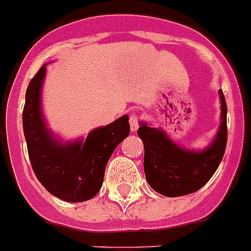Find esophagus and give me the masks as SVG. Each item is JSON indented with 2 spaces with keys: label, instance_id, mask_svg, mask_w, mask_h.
Returning <instances> with one entry per match:
<instances>
[{
  "label": "esophagus",
  "instance_id": "1",
  "mask_svg": "<svg viewBox=\"0 0 251 251\" xmlns=\"http://www.w3.org/2000/svg\"><path fill=\"white\" fill-rule=\"evenodd\" d=\"M139 116L136 115V113H131L129 117V122H130V130L131 131H136L138 129V126H139Z\"/></svg>",
  "mask_w": 251,
  "mask_h": 251
}]
</instances>
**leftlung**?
<instances>
[{
    "label": "left lung",
    "instance_id": "left-lung-1",
    "mask_svg": "<svg viewBox=\"0 0 251 251\" xmlns=\"http://www.w3.org/2000/svg\"><path fill=\"white\" fill-rule=\"evenodd\" d=\"M222 124L215 140L202 152H188L174 144L161 130L142 124L138 135L144 144V173L156 192L168 197L189 195L202 188L217 172L227 146V103L223 91Z\"/></svg>",
    "mask_w": 251,
    "mask_h": 251
}]
</instances>
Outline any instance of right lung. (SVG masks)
I'll use <instances>...</instances> for the list:
<instances>
[{
	"instance_id": "right-lung-1",
	"label": "right lung",
	"mask_w": 251,
	"mask_h": 251,
	"mask_svg": "<svg viewBox=\"0 0 251 251\" xmlns=\"http://www.w3.org/2000/svg\"><path fill=\"white\" fill-rule=\"evenodd\" d=\"M45 66L30 79L23 109V130L34 174L49 192L69 202L93 199L100 189L107 162L129 135V117L94 130L85 143L59 144L46 130L41 115V86Z\"/></svg>"
}]
</instances>
